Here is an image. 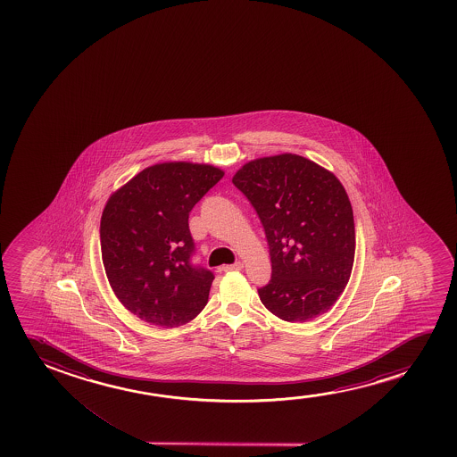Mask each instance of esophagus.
<instances>
[{"label":"esophagus","instance_id":"1","mask_svg":"<svg viewBox=\"0 0 457 457\" xmlns=\"http://www.w3.org/2000/svg\"><path fill=\"white\" fill-rule=\"evenodd\" d=\"M242 269H244V263L242 262L231 263V265H225V267H223L225 271H238V270Z\"/></svg>","mask_w":457,"mask_h":457}]
</instances>
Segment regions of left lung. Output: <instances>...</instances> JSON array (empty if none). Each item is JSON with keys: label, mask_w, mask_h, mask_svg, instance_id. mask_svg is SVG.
<instances>
[{"label": "left lung", "mask_w": 457, "mask_h": 457, "mask_svg": "<svg viewBox=\"0 0 457 457\" xmlns=\"http://www.w3.org/2000/svg\"><path fill=\"white\" fill-rule=\"evenodd\" d=\"M232 182L269 240L273 276L259 288L263 306L288 323L328 312L350 281L356 250L353 207L337 176L284 153L245 163Z\"/></svg>", "instance_id": "1"}]
</instances>
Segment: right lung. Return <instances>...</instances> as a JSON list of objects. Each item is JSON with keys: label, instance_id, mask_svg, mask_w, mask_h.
<instances>
[{"label": "right lung", "instance_id": "obj_1", "mask_svg": "<svg viewBox=\"0 0 457 457\" xmlns=\"http://www.w3.org/2000/svg\"><path fill=\"white\" fill-rule=\"evenodd\" d=\"M223 176L209 163H156L109 196L101 215L103 265L113 294L138 319L178 328L206 306L213 275L188 262V212Z\"/></svg>", "mask_w": 457, "mask_h": 457}]
</instances>
